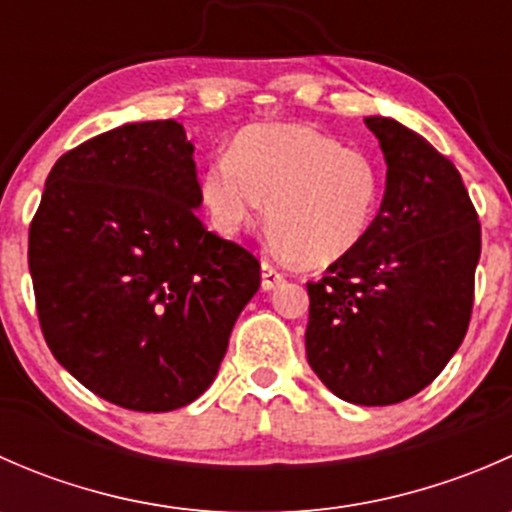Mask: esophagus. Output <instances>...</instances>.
<instances>
[{
	"label": "esophagus",
	"instance_id": "34e87169",
	"mask_svg": "<svg viewBox=\"0 0 512 512\" xmlns=\"http://www.w3.org/2000/svg\"><path fill=\"white\" fill-rule=\"evenodd\" d=\"M285 282V272L277 270L272 262H262V289H275Z\"/></svg>",
	"mask_w": 512,
	"mask_h": 512
}]
</instances>
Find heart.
<instances>
[{
    "instance_id": "heart-1",
    "label": "heart",
    "mask_w": 512,
    "mask_h": 512,
    "mask_svg": "<svg viewBox=\"0 0 512 512\" xmlns=\"http://www.w3.org/2000/svg\"><path fill=\"white\" fill-rule=\"evenodd\" d=\"M210 225L237 237L265 215L270 240L302 265L327 267L364 245L384 200V165L304 123L240 131L200 180Z\"/></svg>"
}]
</instances>
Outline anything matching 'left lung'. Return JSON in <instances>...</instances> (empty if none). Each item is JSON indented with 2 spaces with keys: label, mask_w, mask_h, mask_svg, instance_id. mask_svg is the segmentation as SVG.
<instances>
[{
  "label": "left lung",
  "mask_w": 512,
  "mask_h": 512,
  "mask_svg": "<svg viewBox=\"0 0 512 512\" xmlns=\"http://www.w3.org/2000/svg\"><path fill=\"white\" fill-rule=\"evenodd\" d=\"M386 158L379 218L359 250L307 282V361L339 399L389 406L443 371L468 332L480 223L461 173L394 118L369 116Z\"/></svg>",
  "instance_id": "obj_1"
}]
</instances>
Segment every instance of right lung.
Segmentation results:
<instances>
[{
	"instance_id": "add662e5",
	"label": "right lung",
	"mask_w": 512,
	"mask_h": 512,
	"mask_svg": "<svg viewBox=\"0 0 512 512\" xmlns=\"http://www.w3.org/2000/svg\"><path fill=\"white\" fill-rule=\"evenodd\" d=\"M193 151L175 121L101 133L56 160L29 225L46 344L121 409L198 399L260 289L257 257L198 218Z\"/></svg>"
}]
</instances>
